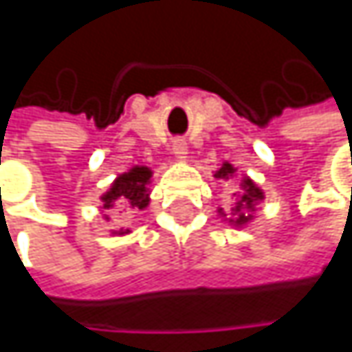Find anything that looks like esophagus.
Returning a JSON list of instances; mask_svg holds the SVG:
<instances>
[{
  "label": "esophagus",
  "instance_id": "esophagus-1",
  "mask_svg": "<svg viewBox=\"0 0 352 352\" xmlns=\"http://www.w3.org/2000/svg\"><path fill=\"white\" fill-rule=\"evenodd\" d=\"M171 146H173V155H175L177 159H185V155H187V142L183 138H175Z\"/></svg>",
  "mask_w": 352,
  "mask_h": 352
}]
</instances>
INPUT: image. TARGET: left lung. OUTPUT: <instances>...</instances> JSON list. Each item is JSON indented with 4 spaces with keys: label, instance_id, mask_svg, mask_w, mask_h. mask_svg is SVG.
I'll return each mask as SVG.
<instances>
[{
    "label": "left lung",
    "instance_id": "obj_1",
    "mask_svg": "<svg viewBox=\"0 0 352 352\" xmlns=\"http://www.w3.org/2000/svg\"><path fill=\"white\" fill-rule=\"evenodd\" d=\"M234 167L230 165V163H224L222 165V169L220 171H216V175L214 177H218V179H228V177H232L234 175ZM263 199V191L250 181V179H243V195H241V201L236 204V208H234V212L239 214L234 220H230V222H234L236 226H243V224H246L252 216L250 214H246L245 210H252L254 208V204L256 201H261Z\"/></svg>",
    "mask_w": 352,
    "mask_h": 352
}]
</instances>
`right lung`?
I'll return each mask as SVG.
<instances>
[{"label":"right lung","mask_w":352,"mask_h":352,"mask_svg":"<svg viewBox=\"0 0 352 352\" xmlns=\"http://www.w3.org/2000/svg\"><path fill=\"white\" fill-rule=\"evenodd\" d=\"M151 175L153 171L148 167H132L128 173H122L102 195L104 210L113 208V204H128L134 210H144L151 201L148 199ZM120 234H124V230H120Z\"/></svg>","instance_id":"add662e5"}]
</instances>
